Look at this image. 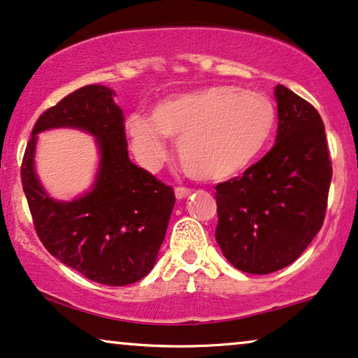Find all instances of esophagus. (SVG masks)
<instances>
[{
	"instance_id": "esophagus-1",
	"label": "esophagus",
	"mask_w": 358,
	"mask_h": 358,
	"mask_svg": "<svg viewBox=\"0 0 358 358\" xmlns=\"http://www.w3.org/2000/svg\"><path fill=\"white\" fill-rule=\"evenodd\" d=\"M189 194H192V189H189V188H185V187H176L175 188V196L178 199L187 198V196H189Z\"/></svg>"
}]
</instances>
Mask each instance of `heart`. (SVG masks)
Listing matches in <instances>:
<instances>
[{"instance_id": "b5f03b06", "label": "heart", "mask_w": 358, "mask_h": 358, "mask_svg": "<svg viewBox=\"0 0 358 358\" xmlns=\"http://www.w3.org/2000/svg\"><path fill=\"white\" fill-rule=\"evenodd\" d=\"M275 122V104L265 94L209 87L160 99L149 117L132 114L126 131L149 169L165 159L169 137L176 139V155L189 176L219 182L242 173L259 159Z\"/></svg>"}]
</instances>
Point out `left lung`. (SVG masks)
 <instances>
[{
	"label": "left lung",
	"mask_w": 358,
	"mask_h": 358,
	"mask_svg": "<svg viewBox=\"0 0 358 358\" xmlns=\"http://www.w3.org/2000/svg\"><path fill=\"white\" fill-rule=\"evenodd\" d=\"M276 142L242 176L216 187V241L245 273L293 264L322 227L332 178L324 122L316 108L283 85L275 88Z\"/></svg>",
	"instance_id": "left-lung-1"
}]
</instances>
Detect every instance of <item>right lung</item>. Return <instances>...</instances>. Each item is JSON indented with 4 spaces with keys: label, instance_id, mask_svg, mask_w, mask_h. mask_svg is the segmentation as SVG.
Returning a JSON list of instances; mask_svg holds the SVG:
<instances>
[{
    "label": "right lung",
    "instance_id": "1",
    "mask_svg": "<svg viewBox=\"0 0 358 358\" xmlns=\"http://www.w3.org/2000/svg\"><path fill=\"white\" fill-rule=\"evenodd\" d=\"M113 94L103 85H87L45 109L24 152L21 182L45 249L92 282L122 287L139 282L155 265L175 193L129 160L124 114ZM54 127L90 131L102 154L94 189L75 202L52 200L34 170L35 134Z\"/></svg>",
    "mask_w": 358,
    "mask_h": 358
}]
</instances>
